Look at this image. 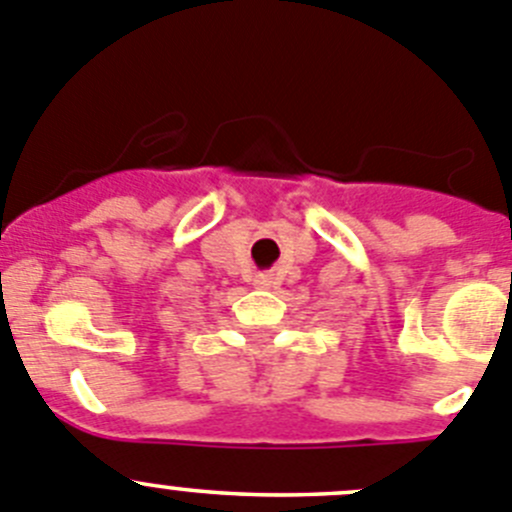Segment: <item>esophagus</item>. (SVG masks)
Instances as JSON below:
<instances>
[{
  "instance_id": "obj_1",
  "label": "esophagus",
  "mask_w": 512,
  "mask_h": 512,
  "mask_svg": "<svg viewBox=\"0 0 512 512\" xmlns=\"http://www.w3.org/2000/svg\"><path fill=\"white\" fill-rule=\"evenodd\" d=\"M255 285H257V288H262V290H270V288H275V285H278V280L272 278V275H257Z\"/></svg>"
}]
</instances>
